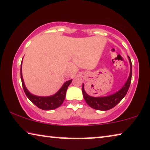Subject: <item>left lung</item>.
<instances>
[{"mask_svg": "<svg viewBox=\"0 0 150 150\" xmlns=\"http://www.w3.org/2000/svg\"><path fill=\"white\" fill-rule=\"evenodd\" d=\"M130 64H131V72H130V76L128 80L126 82V84L124 85L123 87L121 89L114 94L108 97H91L89 95L86 93L84 89V84H82V94L84 98V100L86 101V103L92 108H94L95 110H103V111H106V110H110L115 107L117 104L119 103L120 101L125 97L127 95V91L129 90L130 84L131 82V78H132V63L131 60L129 57Z\"/></svg>", "mask_w": 150, "mask_h": 150, "instance_id": "obj_1", "label": "left lung"}]
</instances>
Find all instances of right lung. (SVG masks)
Wrapping results in <instances>:
<instances>
[{
  "label": "right lung",
  "mask_w": 150,
  "mask_h": 150,
  "mask_svg": "<svg viewBox=\"0 0 150 150\" xmlns=\"http://www.w3.org/2000/svg\"><path fill=\"white\" fill-rule=\"evenodd\" d=\"M21 83H22L23 91L28 97V98L33 103L34 105L37 106L40 109L44 110H54L55 108L62 105L64 102L65 97H66V91L68 89V86L71 82V80H68L66 82L62 87L60 88L59 91L53 96L50 97H38L32 95L25 88L24 82H23L22 74H21Z\"/></svg>",
  "instance_id": "1"
}]
</instances>
